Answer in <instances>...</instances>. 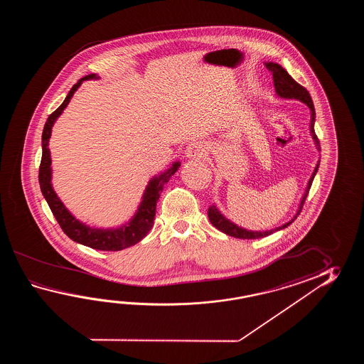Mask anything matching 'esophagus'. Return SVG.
<instances>
[{
  "label": "esophagus",
  "mask_w": 364,
  "mask_h": 364,
  "mask_svg": "<svg viewBox=\"0 0 364 364\" xmlns=\"http://www.w3.org/2000/svg\"><path fill=\"white\" fill-rule=\"evenodd\" d=\"M205 155V147L201 141H193L186 148V156L190 159H200Z\"/></svg>",
  "instance_id": "34e87169"
}]
</instances>
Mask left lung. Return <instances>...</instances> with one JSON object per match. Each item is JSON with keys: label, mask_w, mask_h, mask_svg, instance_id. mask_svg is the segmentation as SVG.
<instances>
[{"label": "left lung", "mask_w": 364, "mask_h": 364, "mask_svg": "<svg viewBox=\"0 0 364 364\" xmlns=\"http://www.w3.org/2000/svg\"><path fill=\"white\" fill-rule=\"evenodd\" d=\"M265 66H267V69L271 71L272 75H273V83H274V88H276V92H277L279 96L284 97V99H296V100L304 102L306 105H309V108L311 109V134H312V138H314L315 143H316L317 148L320 149L318 138H317L316 134H315V129H314L315 116H316V114H315L314 102H312V99H311V96H309V91H307L303 85L296 83L294 79L291 77V75H289V73H287V70L284 69L282 66H279V63L269 62V63H265ZM317 168H318V164H317L316 168H315V171L312 173V177L309 178L307 190H306V193L303 195V199L302 201H301V205H299V210H298V213L295 215L294 220L296 217L299 216V213H301V210H302L304 201H306V198H307V195H309V188H311V185H312V181L315 178ZM208 217L210 224L213 225L220 232H225V234H228V235H230V237H234V238H240V240H256V238H263V237H267V235H269V234L276 232V230L285 229L287 226H289V225L294 221V220H291V221H289L287 224L282 225V226H279L277 229L269 230V232H251V230H246V229L240 228V226H237V225L230 223L228 218H225V217L217 210L215 205H213V207H209Z\"/></svg>", "instance_id": "left-lung-1"}]
</instances>
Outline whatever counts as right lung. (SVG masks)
<instances>
[{"label":"right lung","instance_id":"obj_1","mask_svg":"<svg viewBox=\"0 0 364 364\" xmlns=\"http://www.w3.org/2000/svg\"><path fill=\"white\" fill-rule=\"evenodd\" d=\"M92 77H96V75L90 74L87 77H82L80 80H77V83L73 85L69 95L66 96V99L63 100L61 105L55 109L50 116L48 117L44 130H43V136H41L43 155H41V163H40L39 168L40 188H41V193L44 195L57 223L60 224L62 230L69 237L70 240H75L80 245H85L87 247L95 248V250L119 251V250L136 245L151 230V228L154 226V220L156 216V203L160 198V193L163 191L164 183H166L171 179V176L178 171L181 164H173L171 169H168L164 174H160L159 177H155L149 182V185L146 188V193L143 195V200L140 203L136 215L134 216L129 224L124 225L119 229H107V230L93 229V228L79 223L75 217L71 216L69 210L65 208L62 201L57 198V195L53 191V187L50 185L52 160H50V152L48 148V143L50 138L52 126L55 124L57 117L60 116L63 112V109L66 108L70 99L77 91V87L82 85V82L87 79H92Z\"/></svg>","mask_w":364,"mask_h":364}]
</instances>
